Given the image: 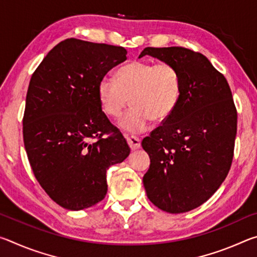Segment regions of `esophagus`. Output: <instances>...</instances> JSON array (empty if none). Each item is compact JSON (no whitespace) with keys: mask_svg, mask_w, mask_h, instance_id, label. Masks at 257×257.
<instances>
[{"mask_svg":"<svg viewBox=\"0 0 257 257\" xmlns=\"http://www.w3.org/2000/svg\"><path fill=\"white\" fill-rule=\"evenodd\" d=\"M123 136H124L125 139H127L128 145L132 150H137V149H139V147H141V139H139L138 137L130 136V135H127V134H124Z\"/></svg>","mask_w":257,"mask_h":257,"instance_id":"esophagus-1","label":"esophagus"}]
</instances>
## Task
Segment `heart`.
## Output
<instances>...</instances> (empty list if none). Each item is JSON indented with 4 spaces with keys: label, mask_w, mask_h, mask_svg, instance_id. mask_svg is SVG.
Returning <instances> with one entry per match:
<instances>
[{
    "label": "heart",
    "mask_w": 257,
    "mask_h": 257,
    "mask_svg": "<svg viewBox=\"0 0 257 257\" xmlns=\"http://www.w3.org/2000/svg\"><path fill=\"white\" fill-rule=\"evenodd\" d=\"M181 75L175 64L132 61L120 67L115 79L103 77L97 85V97L103 112L118 118L130 99L133 107L120 120L121 128L142 133L151 121L167 120L179 104Z\"/></svg>",
    "instance_id": "1"
}]
</instances>
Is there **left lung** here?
Segmentation results:
<instances>
[{"instance_id": "obj_1", "label": "left lung", "mask_w": 257, "mask_h": 257, "mask_svg": "<svg viewBox=\"0 0 257 257\" xmlns=\"http://www.w3.org/2000/svg\"><path fill=\"white\" fill-rule=\"evenodd\" d=\"M144 55L175 64L182 90L172 114L143 139L151 159L143 182L155 206L185 213L205 203L227 177L237 110L225 77L199 52L180 46L146 47L139 58Z\"/></svg>"}]
</instances>
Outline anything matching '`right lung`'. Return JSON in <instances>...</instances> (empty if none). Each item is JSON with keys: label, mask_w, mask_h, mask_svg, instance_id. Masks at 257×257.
Returning <instances> with one entry per match:
<instances>
[{"label": "right lung", "mask_w": 257, "mask_h": 257, "mask_svg": "<svg viewBox=\"0 0 257 257\" xmlns=\"http://www.w3.org/2000/svg\"><path fill=\"white\" fill-rule=\"evenodd\" d=\"M125 54L122 46L68 38L47 53L30 79L25 149L42 188L67 210L101 202L107 169L130 153L97 97L98 81Z\"/></svg>", "instance_id": "1"}]
</instances>
